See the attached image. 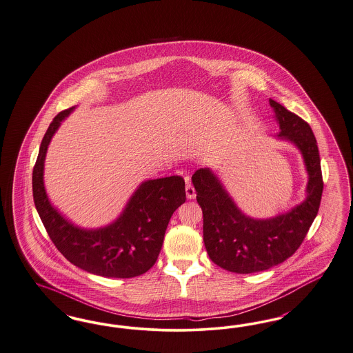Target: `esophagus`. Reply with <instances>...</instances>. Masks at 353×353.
<instances>
[{
	"label": "esophagus",
	"mask_w": 353,
	"mask_h": 353,
	"mask_svg": "<svg viewBox=\"0 0 353 353\" xmlns=\"http://www.w3.org/2000/svg\"><path fill=\"white\" fill-rule=\"evenodd\" d=\"M184 181H185V195H187V198L188 199H194L196 196V191H195L194 184L191 183L190 176H185Z\"/></svg>",
	"instance_id": "obj_1"
}]
</instances>
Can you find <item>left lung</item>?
<instances>
[{"label":"left lung","instance_id":"obj_1","mask_svg":"<svg viewBox=\"0 0 353 353\" xmlns=\"http://www.w3.org/2000/svg\"><path fill=\"white\" fill-rule=\"evenodd\" d=\"M270 105L276 110L279 137L294 142L305 158L308 184L302 204L285 215L254 220L240 212L211 170H196L192 175L203 211L207 253L216 265L239 274L266 270L292 256L303 243L322 200L321 157L310 125L272 99Z\"/></svg>","mask_w":353,"mask_h":353}]
</instances>
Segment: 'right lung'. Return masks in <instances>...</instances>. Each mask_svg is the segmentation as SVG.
Here are the masks:
<instances>
[{
  "label": "right lung",
  "mask_w": 353,
  "mask_h": 353,
  "mask_svg": "<svg viewBox=\"0 0 353 353\" xmlns=\"http://www.w3.org/2000/svg\"><path fill=\"white\" fill-rule=\"evenodd\" d=\"M74 108L58 113L42 139L32 169V198L47 233L61 254L77 268L96 276L132 278L146 273L158 259L170 217L185 201L179 175L141 184L123 215L101 230H80L50 204L43 185L47 146Z\"/></svg>",
  "instance_id": "obj_1"
}]
</instances>
